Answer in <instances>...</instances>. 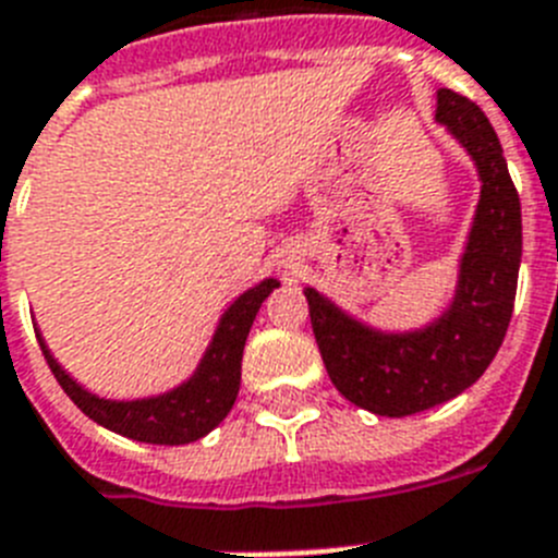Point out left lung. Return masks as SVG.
<instances>
[{
    "instance_id": "1",
    "label": "left lung",
    "mask_w": 558,
    "mask_h": 558,
    "mask_svg": "<svg viewBox=\"0 0 558 558\" xmlns=\"http://www.w3.org/2000/svg\"><path fill=\"white\" fill-rule=\"evenodd\" d=\"M435 120L466 148L483 182L447 312L418 331L385 333L306 289L314 337L333 387L351 404L387 418L444 404L481 379L511 323L520 275V196L492 123L481 106L452 89H438Z\"/></svg>"
}]
</instances>
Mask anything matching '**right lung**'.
Here are the masks:
<instances>
[{"instance_id": "obj_1", "label": "right lung", "mask_w": 558, "mask_h": 558, "mask_svg": "<svg viewBox=\"0 0 558 558\" xmlns=\"http://www.w3.org/2000/svg\"><path fill=\"white\" fill-rule=\"evenodd\" d=\"M278 280L266 278L258 286H252L241 294L235 303L219 319V328L213 333V342L207 353L198 362L196 373L185 385L173 387L171 393L151 396V399L137 401H111L98 399L95 393L84 390L72 379L64 367L52 360L47 351L45 339L38 333V345L45 351V360L50 365L58 385L77 404V410L98 421L111 433L125 435L143 444H165V447H179L191 440L205 438L213 426H219L227 413L235 404L241 387V356H244L246 333L252 328V319L258 314L272 289H278Z\"/></svg>"}]
</instances>
